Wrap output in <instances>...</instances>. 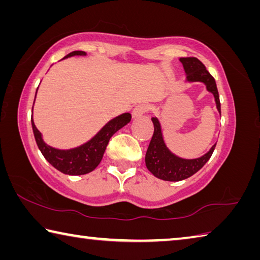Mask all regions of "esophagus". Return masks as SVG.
Listing matches in <instances>:
<instances>
[{
    "mask_svg": "<svg viewBox=\"0 0 260 260\" xmlns=\"http://www.w3.org/2000/svg\"><path fill=\"white\" fill-rule=\"evenodd\" d=\"M148 110L149 107L146 105H138L134 108L133 112H132V116H133V118H139L141 116H143Z\"/></svg>",
    "mask_w": 260,
    "mask_h": 260,
    "instance_id": "esophagus-1",
    "label": "esophagus"
}]
</instances>
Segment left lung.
I'll return each instance as SVG.
<instances>
[{"label": "left lung", "mask_w": 260, "mask_h": 260, "mask_svg": "<svg viewBox=\"0 0 260 260\" xmlns=\"http://www.w3.org/2000/svg\"><path fill=\"white\" fill-rule=\"evenodd\" d=\"M184 70L186 73V78L188 82H202L206 84L207 89L214 94L217 109L220 112L219 94L217 89L215 78L211 76L206 66L197 58H181ZM154 126L152 139L150 141L148 151L145 154L146 168L153 174L155 177L164 181L178 182L182 179L192 176L198 171L205 166V164L210 159L212 152L215 150V145L201 158L197 159H182L176 157L169 151L164 143L161 128L157 118H152Z\"/></svg>", "instance_id": "left-lung-1"}]
</instances>
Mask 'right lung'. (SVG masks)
<instances>
[{"label":"right lung","instance_id":"obj_1","mask_svg":"<svg viewBox=\"0 0 260 260\" xmlns=\"http://www.w3.org/2000/svg\"><path fill=\"white\" fill-rule=\"evenodd\" d=\"M73 55H85V52L74 51L66 55V58ZM132 116L128 112L114 118L91 141L78 148L70 150H58L45 144L44 141L42 140L40 131L36 128L34 121H32V117L31 126L37 146L52 166L67 175H84L98 167V165L101 162L103 153H105L111 136L121 127L128 124Z\"/></svg>","mask_w":260,"mask_h":260}]
</instances>
